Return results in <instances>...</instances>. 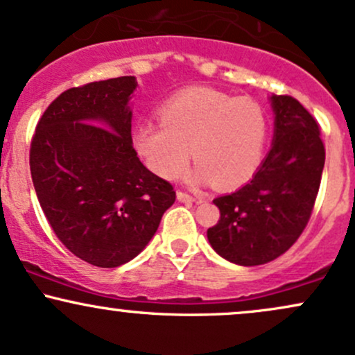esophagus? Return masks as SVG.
Returning a JSON list of instances; mask_svg holds the SVG:
<instances>
[{"label": "esophagus", "mask_w": 355, "mask_h": 355, "mask_svg": "<svg viewBox=\"0 0 355 355\" xmlns=\"http://www.w3.org/2000/svg\"><path fill=\"white\" fill-rule=\"evenodd\" d=\"M177 198L180 202H197V200H200L198 197H193V195L187 193V191H182V190L177 191Z\"/></svg>", "instance_id": "obj_1"}]
</instances>
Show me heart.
Instances as JSON below:
<instances>
[{
    "mask_svg": "<svg viewBox=\"0 0 355 355\" xmlns=\"http://www.w3.org/2000/svg\"><path fill=\"white\" fill-rule=\"evenodd\" d=\"M160 123L144 121L133 145L150 170L166 180L182 177L191 158L197 178L235 189L254 177L266 152V110L252 98L211 88H189L158 108Z\"/></svg>",
    "mask_w": 355,
    "mask_h": 355,
    "instance_id": "obj_1",
    "label": "heart"
}]
</instances>
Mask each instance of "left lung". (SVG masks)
Here are the masks:
<instances>
[{
	"mask_svg": "<svg viewBox=\"0 0 355 355\" xmlns=\"http://www.w3.org/2000/svg\"><path fill=\"white\" fill-rule=\"evenodd\" d=\"M270 101V152L247 185L215 198L220 220L207 230L214 250L243 267L272 262L297 242L312 215L325 162L315 118L288 95H272Z\"/></svg>",
	"mask_w": 355,
	"mask_h": 355,
	"instance_id": "8db88e82",
	"label": "left lung"
}]
</instances>
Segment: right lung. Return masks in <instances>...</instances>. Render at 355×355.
I'll list each match as a JSON object with an SVG mask.
<instances>
[{
	"mask_svg": "<svg viewBox=\"0 0 355 355\" xmlns=\"http://www.w3.org/2000/svg\"><path fill=\"white\" fill-rule=\"evenodd\" d=\"M135 76L63 92L31 138L30 170L53 232L95 267L130 262L175 202L172 183L150 172L132 141Z\"/></svg>",
	"mask_w": 355,
	"mask_h": 355,
	"instance_id": "obj_1",
	"label": "right lung"
}]
</instances>
